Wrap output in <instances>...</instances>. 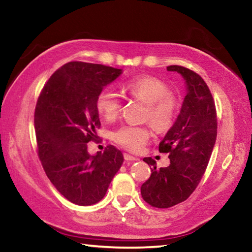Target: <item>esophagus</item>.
Listing matches in <instances>:
<instances>
[{
  "mask_svg": "<svg viewBox=\"0 0 252 252\" xmlns=\"http://www.w3.org/2000/svg\"><path fill=\"white\" fill-rule=\"evenodd\" d=\"M125 159L126 161H139L140 160L139 158L133 157V156H130V155H127V153H125Z\"/></svg>",
  "mask_w": 252,
  "mask_h": 252,
  "instance_id": "34e87169",
  "label": "esophagus"
}]
</instances>
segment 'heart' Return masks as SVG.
<instances>
[{"label": "heart", "mask_w": 252, "mask_h": 252, "mask_svg": "<svg viewBox=\"0 0 252 252\" xmlns=\"http://www.w3.org/2000/svg\"><path fill=\"white\" fill-rule=\"evenodd\" d=\"M123 89L148 105L146 119L158 131H165L173 125L178 112V101L170 94V89L163 81L153 76H139L127 81ZM97 112L106 121H113L121 112L122 103L116 92L109 88L101 90L96 96ZM151 131L148 126L123 125L113 132L112 139L119 146L132 152H138L148 142Z\"/></svg>", "instance_id": "1"}]
</instances>
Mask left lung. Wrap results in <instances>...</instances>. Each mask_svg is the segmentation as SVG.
Masks as SVG:
<instances>
[{
	"mask_svg": "<svg viewBox=\"0 0 252 252\" xmlns=\"http://www.w3.org/2000/svg\"><path fill=\"white\" fill-rule=\"evenodd\" d=\"M167 70L182 76L187 94L176 122L159 144L160 152L169 153V167L157 169L155 160L143 159L152 165V173L141 186V194L156 208L173 207L190 197L206 171L217 139L216 105L203 79L180 65Z\"/></svg>",
	"mask_w": 252,
	"mask_h": 252,
	"instance_id": "8db88e82",
	"label": "left lung"
}]
</instances>
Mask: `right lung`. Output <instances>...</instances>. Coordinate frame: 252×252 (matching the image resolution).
Here are the masks:
<instances>
[{"label": "right lung", "instance_id": "add662e5", "mask_svg": "<svg viewBox=\"0 0 252 252\" xmlns=\"http://www.w3.org/2000/svg\"><path fill=\"white\" fill-rule=\"evenodd\" d=\"M121 73L102 64L69 62L51 75L37 99L34 126L42 165L59 192L78 206L102 200L123 163L116 147L91 156L87 146L101 126L96 96Z\"/></svg>", "mask_w": 252, "mask_h": 252}]
</instances>
